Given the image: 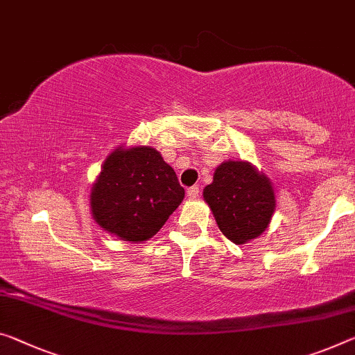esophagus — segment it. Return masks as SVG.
I'll return each instance as SVG.
<instances>
[{
    "label": "esophagus",
    "instance_id": "1",
    "mask_svg": "<svg viewBox=\"0 0 355 355\" xmlns=\"http://www.w3.org/2000/svg\"><path fill=\"white\" fill-rule=\"evenodd\" d=\"M187 196H189V200L198 198V196H200V187H198V185H192V187H189L187 189Z\"/></svg>",
    "mask_w": 355,
    "mask_h": 355
}]
</instances>
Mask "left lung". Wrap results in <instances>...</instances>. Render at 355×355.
<instances>
[{
  "label": "left lung",
  "instance_id": "obj_1",
  "mask_svg": "<svg viewBox=\"0 0 355 355\" xmlns=\"http://www.w3.org/2000/svg\"><path fill=\"white\" fill-rule=\"evenodd\" d=\"M217 225L234 244L260 236L275 212V192L268 179L248 162H223L214 181L203 190Z\"/></svg>",
  "mask_w": 355,
  "mask_h": 355
}]
</instances>
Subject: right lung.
<instances>
[{"instance_id": "1", "label": "right lung", "mask_w": 355, "mask_h": 355, "mask_svg": "<svg viewBox=\"0 0 355 355\" xmlns=\"http://www.w3.org/2000/svg\"><path fill=\"white\" fill-rule=\"evenodd\" d=\"M184 200V189L160 152L149 146L114 150L90 195L98 225L125 241H146Z\"/></svg>"}]
</instances>
